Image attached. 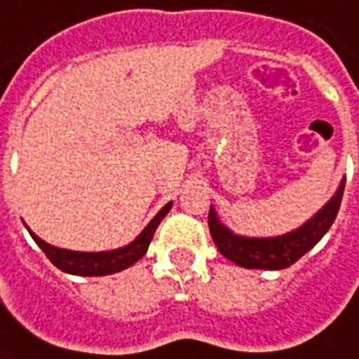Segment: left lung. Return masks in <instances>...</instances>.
Wrapping results in <instances>:
<instances>
[{"mask_svg":"<svg viewBox=\"0 0 359 359\" xmlns=\"http://www.w3.org/2000/svg\"><path fill=\"white\" fill-rule=\"evenodd\" d=\"M344 194V182L328 203L301 229L276 238H246L222 226L215 211H209V229L217 248L226 259L248 269H283L307 254L332 226Z\"/></svg>","mask_w":359,"mask_h":359,"instance_id":"1","label":"left lung"}]
</instances>
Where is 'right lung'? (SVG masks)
<instances>
[{
  "instance_id": "add662e5",
  "label": "right lung",
  "mask_w": 359,
  "mask_h": 359,
  "mask_svg": "<svg viewBox=\"0 0 359 359\" xmlns=\"http://www.w3.org/2000/svg\"><path fill=\"white\" fill-rule=\"evenodd\" d=\"M170 209H172V201L160 209V212L156 215L154 219L148 222L147 229L140 232L128 246L111 252H95V254H91V252L62 250V248H54L50 244L41 241L34 232H31L33 241L41 246V250L46 254V258L50 259L52 264L58 269H62V271L72 273V276H109V273H117L121 269H127L128 266H133L135 262H138L147 254L148 244L152 241L158 224L168 215Z\"/></svg>"
}]
</instances>
